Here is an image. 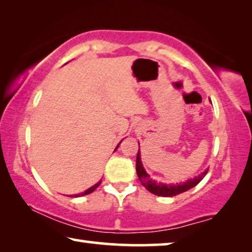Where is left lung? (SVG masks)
<instances>
[{"instance_id": "obj_1", "label": "left lung", "mask_w": 252, "mask_h": 252, "mask_svg": "<svg viewBox=\"0 0 252 252\" xmlns=\"http://www.w3.org/2000/svg\"><path fill=\"white\" fill-rule=\"evenodd\" d=\"M135 169H136V174H138L139 180L142 183V186L146 188L148 191H150L151 193L159 195V197H174V195L186 192V191L190 190L191 188L197 186L208 173V169H207L206 171L200 173L198 177L190 179V180H187L186 182L176 183V185H167V183L157 182L156 180H152L150 176H149L143 168L141 158H140V148H139L138 155H136Z\"/></svg>"}]
</instances>
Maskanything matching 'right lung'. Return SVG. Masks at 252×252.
Here are the masks:
<instances>
[{"label":"right lung","instance_id":"1","mask_svg":"<svg viewBox=\"0 0 252 252\" xmlns=\"http://www.w3.org/2000/svg\"><path fill=\"white\" fill-rule=\"evenodd\" d=\"M121 142H122V141H121ZM121 142H120V143H121ZM120 143H119V144H120ZM119 144H118V147H119ZM118 147L116 148V150L118 149ZM100 185H101V181H99L97 183H95V185L93 186V187L89 188V189H88V190H85L84 192H81V193H78V194H72V195H69V197H72V198H73V197H74V198H78V197H82V195H87V194H89V193L93 192V191H94V190L96 189V188L99 187Z\"/></svg>","mask_w":252,"mask_h":252}]
</instances>
